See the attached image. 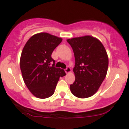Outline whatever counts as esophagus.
<instances>
[{"label":"esophagus","mask_w":129,"mask_h":129,"mask_svg":"<svg viewBox=\"0 0 129 129\" xmlns=\"http://www.w3.org/2000/svg\"><path fill=\"white\" fill-rule=\"evenodd\" d=\"M64 71H65V72L67 73V74H69V73L71 72L72 70H71V68H70V67H68L67 68H66L65 70H64Z\"/></svg>","instance_id":"34e87169"}]
</instances>
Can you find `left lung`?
<instances>
[{"instance_id": "left-lung-1", "label": "left lung", "mask_w": 129, "mask_h": 129, "mask_svg": "<svg viewBox=\"0 0 129 129\" xmlns=\"http://www.w3.org/2000/svg\"><path fill=\"white\" fill-rule=\"evenodd\" d=\"M74 53L75 81L70 85L73 95L87 98L95 94L107 76L109 57L100 40L91 35L67 39Z\"/></svg>"}]
</instances>
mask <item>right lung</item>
<instances>
[{
    "instance_id": "add662e5",
    "label": "right lung",
    "mask_w": 129,
    "mask_h": 129,
    "mask_svg": "<svg viewBox=\"0 0 129 129\" xmlns=\"http://www.w3.org/2000/svg\"><path fill=\"white\" fill-rule=\"evenodd\" d=\"M62 40L41 32L31 36L24 46L20 59L22 78L28 90L37 98L52 96L59 77L66 75L64 70L54 67L55 61L51 57Z\"/></svg>"
}]
</instances>
